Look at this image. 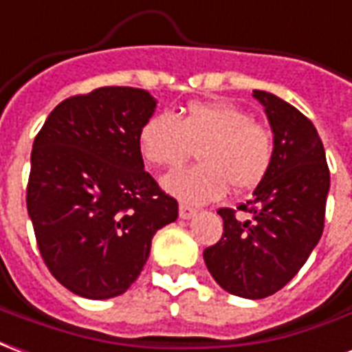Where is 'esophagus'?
<instances>
[{
  "label": "esophagus",
  "mask_w": 352,
  "mask_h": 352,
  "mask_svg": "<svg viewBox=\"0 0 352 352\" xmlns=\"http://www.w3.org/2000/svg\"><path fill=\"white\" fill-rule=\"evenodd\" d=\"M197 214V208L189 206V204H179V217L182 219H189Z\"/></svg>",
  "instance_id": "34e87169"
}]
</instances>
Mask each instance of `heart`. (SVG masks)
I'll use <instances>...</instances> for the list:
<instances>
[{
	"instance_id": "1",
	"label": "heart",
	"mask_w": 352,
	"mask_h": 352,
	"mask_svg": "<svg viewBox=\"0 0 352 352\" xmlns=\"http://www.w3.org/2000/svg\"><path fill=\"white\" fill-rule=\"evenodd\" d=\"M142 157L155 168H174L193 157L201 163L168 174L163 186L187 202H210L227 193L250 191L274 161V133L232 102H189L176 118L157 112L138 135Z\"/></svg>"
}]
</instances>
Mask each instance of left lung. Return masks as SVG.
<instances>
[{"mask_svg": "<svg viewBox=\"0 0 352 352\" xmlns=\"http://www.w3.org/2000/svg\"><path fill=\"white\" fill-rule=\"evenodd\" d=\"M274 133L268 174L238 210L219 208L223 236L204 250V263L223 289L242 298H266L283 289L309 257L324 229L330 170L311 120L268 91L255 89Z\"/></svg>", "mask_w": 352, "mask_h": 352, "instance_id": "1", "label": "left lung"}]
</instances>
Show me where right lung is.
Here are the masks:
<instances>
[{
	"instance_id": "add662e5",
	"label": "right lung",
	"mask_w": 352,
	"mask_h": 352,
	"mask_svg": "<svg viewBox=\"0 0 352 352\" xmlns=\"http://www.w3.org/2000/svg\"><path fill=\"white\" fill-rule=\"evenodd\" d=\"M153 110L146 89L104 86L61 101L35 137L28 214L46 268L78 296L123 294L178 217L138 146Z\"/></svg>"
}]
</instances>
